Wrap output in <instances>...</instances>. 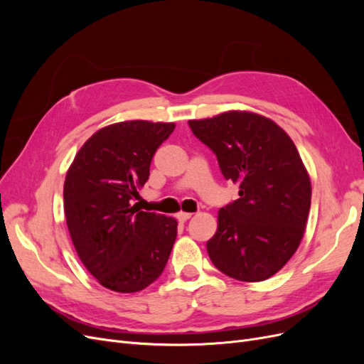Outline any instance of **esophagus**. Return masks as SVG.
I'll return each mask as SVG.
<instances>
[{"mask_svg": "<svg viewBox=\"0 0 364 364\" xmlns=\"http://www.w3.org/2000/svg\"><path fill=\"white\" fill-rule=\"evenodd\" d=\"M191 213H183V211H181L178 215H176V217H178V220H179V222H186V220H190L191 218Z\"/></svg>", "mask_w": 364, "mask_h": 364, "instance_id": "34e87169", "label": "esophagus"}]
</instances>
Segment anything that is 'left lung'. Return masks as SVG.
<instances>
[{
	"instance_id": "left-lung-1",
	"label": "left lung",
	"mask_w": 364,
	"mask_h": 364,
	"mask_svg": "<svg viewBox=\"0 0 364 364\" xmlns=\"http://www.w3.org/2000/svg\"><path fill=\"white\" fill-rule=\"evenodd\" d=\"M211 149L238 199L220 208L206 249L228 277L259 282L279 272L299 247L311 205V182L294 142L274 121L247 111L190 119Z\"/></svg>"
}]
</instances>
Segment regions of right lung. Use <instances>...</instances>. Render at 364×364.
Segmentation results:
<instances>
[{"label": "right lung", "instance_id": "obj_1", "mask_svg": "<svg viewBox=\"0 0 364 364\" xmlns=\"http://www.w3.org/2000/svg\"><path fill=\"white\" fill-rule=\"evenodd\" d=\"M174 127L144 119L106 126L77 151L65 178L63 209L77 255L112 291L144 290L168 261L178 222L139 211L134 197L149 179L153 155Z\"/></svg>", "mask_w": 364, "mask_h": 364}]
</instances>
